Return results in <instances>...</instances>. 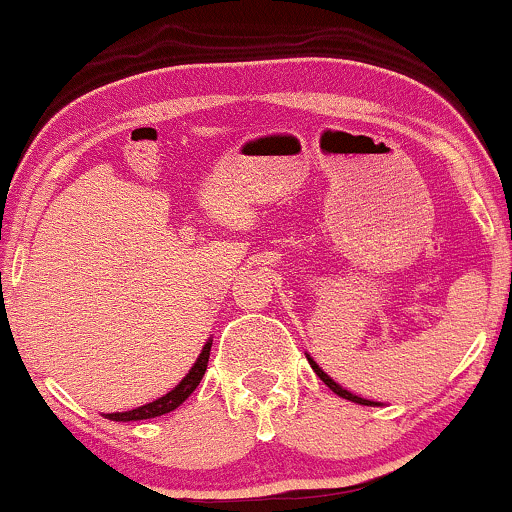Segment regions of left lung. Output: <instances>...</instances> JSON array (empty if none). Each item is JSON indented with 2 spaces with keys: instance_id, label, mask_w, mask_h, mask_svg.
<instances>
[{
  "instance_id": "1",
  "label": "left lung",
  "mask_w": 512,
  "mask_h": 512,
  "mask_svg": "<svg viewBox=\"0 0 512 512\" xmlns=\"http://www.w3.org/2000/svg\"><path fill=\"white\" fill-rule=\"evenodd\" d=\"M307 360H310V365H312V369H315V374H317V377L322 379L324 384L329 386V389L334 391V393H338V396H341V398H346V400H353V403H360V405H379V403H372V400H365V398H360V396H353V393L346 391V389H341V386H338L336 381L329 377V374H324V372H322V367H319L317 362L312 360V357H307Z\"/></svg>"
}]
</instances>
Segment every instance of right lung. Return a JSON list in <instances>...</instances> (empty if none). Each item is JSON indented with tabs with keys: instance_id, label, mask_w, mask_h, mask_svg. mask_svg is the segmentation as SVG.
<instances>
[{
	"instance_id": "right-lung-1",
	"label": "right lung",
	"mask_w": 512,
	"mask_h": 512,
	"mask_svg": "<svg viewBox=\"0 0 512 512\" xmlns=\"http://www.w3.org/2000/svg\"><path fill=\"white\" fill-rule=\"evenodd\" d=\"M209 350H212V341L205 343V348H202V353H200V357H197L193 369H190L186 377H183V381L176 386L174 391H169L162 398L152 400V403L143 405V408H135V410H128V412H112V415H107L109 420H114V422L150 420V417H159V415H166V412L176 410L178 405H181L183 400H186L190 393L197 389L200 379L205 377V369H207V362H209Z\"/></svg>"
}]
</instances>
